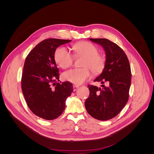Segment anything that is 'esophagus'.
I'll use <instances>...</instances> for the list:
<instances>
[{
    "mask_svg": "<svg viewBox=\"0 0 154 154\" xmlns=\"http://www.w3.org/2000/svg\"><path fill=\"white\" fill-rule=\"evenodd\" d=\"M78 87H79L78 85H73V89H74V91H76V90L78 89Z\"/></svg>",
    "mask_w": 154,
    "mask_h": 154,
    "instance_id": "1",
    "label": "esophagus"
}]
</instances>
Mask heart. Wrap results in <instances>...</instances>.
<instances>
[{"label": "heart", "instance_id": "b5f03b06", "mask_svg": "<svg viewBox=\"0 0 154 154\" xmlns=\"http://www.w3.org/2000/svg\"><path fill=\"white\" fill-rule=\"evenodd\" d=\"M72 48L76 57H83L81 62V66L83 67L69 70L63 74L62 77L65 80L80 85L91 78L90 68L94 73L102 71L105 65V58L103 55L98 53L97 46L89 42H80L74 44ZM54 58L56 63L62 69L71 66L74 62L72 54L64 47H59L56 49Z\"/></svg>", "mask_w": 154, "mask_h": 154}]
</instances>
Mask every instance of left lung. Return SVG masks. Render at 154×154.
Here are the masks:
<instances>
[{"mask_svg": "<svg viewBox=\"0 0 154 154\" xmlns=\"http://www.w3.org/2000/svg\"><path fill=\"white\" fill-rule=\"evenodd\" d=\"M102 45L106 53L103 72L94 82L106 83L102 88L88 85L90 94L85 102L87 112L100 121L109 120L117 116L127 104L131 84V69L128 59L119 45L106 38H90Z\"/></svg>", "mask_w": 154, "mask_h": 154, "instance_id": "obj_1", "label": "left lung"}]
</instances>
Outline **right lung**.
<instances>
[{
    "instance_id": "1",
    "label": "right lung",
    "mask_w": 154,
    "mask_h": 154,
    "mask_svg": "<svg viewBox=\"0 0 154 154\" xmlns=\"http://www.w3.org/2000/svg\"><path fill=\"white\" fill-rule=\"evenodd\" d=\"M71 40L48 38L32 49L26 58L21 87L26 103L38 117L52 120L61 115L66 100L71 94V83L59 82V70L54 54L60 45Z\"/></svg>"
}]
</instances>
